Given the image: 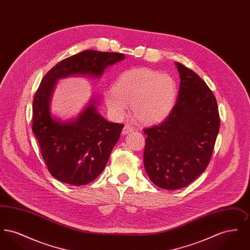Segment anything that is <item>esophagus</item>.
Masks as SVG:
<instances>
[{"label":"esophagus","mask_w":250,"mask_h":250,"mask_svg":"<svg viewBox=\"0 0 250 250\" xmlns=\"http://www.w3.org/2000/svg\"><path fill=\"white\" fill-rule=\"evenodd\" d=\"M133 130H134V129H133L132 126L126 125H125L124 128H123V134H124V135H126V134H128V133H131Z\"/></svg>","instance_id":"esophagus-1"}]
</instances>
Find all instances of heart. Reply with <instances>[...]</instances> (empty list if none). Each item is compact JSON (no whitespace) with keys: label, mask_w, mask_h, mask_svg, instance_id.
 <instances>
[{"label":"heart","mask_w":250,"mask_h":250,"mask_svg":"<svg viewBox=\"0 0 250 250\" xmlns=\"http://www.w3.org/2000/svg\"><path fill=\"white\" fill-rule=\"evenodd\" d=\"M177 84L173 78L150 68H132L122 72L113 89L104 92V99L116 117L131 113L140 124L151 125L166 119L177 98Z\"/></svg>","instance_id":"heart-1"}]
</instances>
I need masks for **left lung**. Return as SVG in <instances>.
I'll return each instance as SVG.
<instances>
[{
  "mask_svg": "<svg viewBox=\"0 0 250 250\" xmlns=\"http://www.w3.org/2000/svg\"><path fill=\"white\" fill-rule=\"evenodd\" d=\"M180 87L175 106L158 125L144 129L145 170L155 186L174 190L208 166L219 131L216 99L199 75L175 62Z\"/></svg>",
  "mask_w": 250,
  "mask_h": 250,
  "instance_id": "8db88e82",
  "label": "left lung"
}]
</instances>
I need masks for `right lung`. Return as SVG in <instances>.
I'll return each mask as SVG.
<instances>
[{
  "label": "right lung",
  "instance_id": "1",
  "mask_svg": "<svg viewBox=\"0 0 250 250\" xmlns=\"http://www.w3.org/2000/svg\"><path fill=\"white\" fill-rule=\"evenodd\" d=\"M125 58L116 52L85 50L58 62L39 85L33 101V132L49 172L60 182L83 186L97 178L124 125L108 122L98 112V95L91 96L75 118L54 115L51 100L58 81L69 77L98 80L107 66Z\"/></svg>",
  "mask_w": 250,
  "mask_h": 250
}]
</instances>
